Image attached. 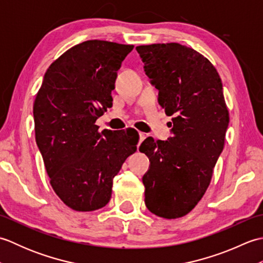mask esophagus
<instances>
[{"mask_svg":"<svg viewBox=\"0 0 263 263\" xmlns=\"http://www.w3.org/2000/svg\"><path fill=\"white\" fill-rule=\"evenodd\" d=\"M139 136H140V142H139V144H140L144 140V139H146L147 135L144 132H139Z\"/></svg>","mask_w":263,"mask_h":263,"instance_id":"34e87169","label":"esophagus"}]
</instances>
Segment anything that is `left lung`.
<instances>
[{
    "instance_id": "1",
    "label": "left lung",
    "mask_w": 263,
    "mask_h": 263,
    "mask_svg": "<svg viewBox=\"0 0 263 263\" xmlns=\"http://www.w3.org/2000/svg\"><path fill=\"white\" fill-rule=\"evenodd\" d=\"M168 123L167 140L148 137L140 148L149 158L142 177L144 203L156 216L174 219L191 211L208 189L224 149L230 123L222 83L215 66L177 43L137 47Z\"/></svg>"
}]
</instances>
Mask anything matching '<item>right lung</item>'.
I'll use <instances>...</instances> for the list:
<instances>
[{"label": "right lung", "instance_id": "obj_1", "mask_svg": "<svg viewBox=\"0 0 263 263\" xmlns=\"http://www.w3.org/2000/svg\"><path fill=\"white\" fill-rule=\"evenodd\" d=\"M133 45L87 41L47 69L33 104L36 143L53 190L77 211L108 203L113 178L137 150L132 127L103 130L96 120L113 105L117 71Z\"/></svg>", "mask_w": 263, "mask_h": 263}]
</instances>
